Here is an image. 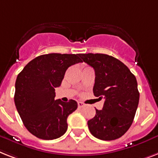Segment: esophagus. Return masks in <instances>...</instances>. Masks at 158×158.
I'll return each instance as SVG.
<instances>
[{"label": "esophagus", "mask_w": 158, "mask_h": 158, "mask_svg": "<svg viewBox=\"0 0 158 158\" xmlns=\"http://www.w3.org/2000/svg\"><path fill=\"white\" fill-rule=\"evenodd\" d=\"M84 106H85V104L81 102V101H79V102H78V106H79V108H82V107H83Z\"/></svg>", "instance_id": "34e87169"}]
</instances>
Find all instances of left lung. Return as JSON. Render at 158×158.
I'll use <instances>...</instances> for the list:
<instances>
[{
    "label": "left lung",
    "mask_w": 158,
    "mask_h": 158,
    "mask_svg": "<svg viewBox=\"0 0 158 158\" xmlns=\"http://www.w3.org/2000/svg\"><path fill=\"white\" fill-rule=\"evenodd\" d=\"M95 70L93 93L105 99L102 110L88 121L93 136L102 140H114L123 135L132 124L139 93L135 75L118 59L102 53L79 54Z\"/></svg>",
    "instance_id": "1"
}]
</instances>
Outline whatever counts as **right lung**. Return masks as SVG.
<instances>
[{"label": "right lung", "instance_id": "obj_1", "mask_svg": "<svg viewBox=\"0 0 158 158\" xmlns=\"http://www.w3.org/2000/svg\"><path fill=\"white\" fill-rule=\"evenodd\" d=\"M83 62L79 54L40 55L26 65L15 82V103L24 126L35 136L54 139L67 130V118L78 107L74 100H54L68 67Z\"/></svg>", "mask_w": 158, "mask_h": 158}]
</instances>
